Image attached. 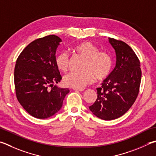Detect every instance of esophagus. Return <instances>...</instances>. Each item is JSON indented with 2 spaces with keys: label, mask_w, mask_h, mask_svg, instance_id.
<instances>
[{
  "label": "esophagus",
  "mask_w": 156,
  "mask_h": 156,
  "mask_svg": "<svg viewBox=\"0 0 156 156\" xmlns=\"http://www.w3.org/2000/svg\"><path fill=\"white\" fill-rule=\"evenodd\" d=\"M73 90H75V91H80V92H82V91H83V90H84V89H73Z\"/></svg>",
  "instance_id": "1"
}]
</instances>
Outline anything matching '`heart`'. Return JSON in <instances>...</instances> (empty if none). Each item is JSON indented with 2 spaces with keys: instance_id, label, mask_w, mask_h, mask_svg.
<instances>
[{
  "instance_id": "1",
  "label": "heart",
  "mask_w": 156,
  "mask_h": 156,
  "mask_svg": "<svg viewBox=\"0 0 156 156\" xmlns=\"http://www.w3.org/2000/svg\"><path fill=\"white\" fill-rule=\"evenodd\" d=\"M73 50L86 59L83 72H69L64 76L66 86L74 89H83L96 79L103 80L108 77L112 72L113 61L110 54L100 48L91 42L84 41L73 47ZM55 65L58 69L66 72L69 67V56L66 52H61L56 56Z\"/></svg>"
}]
</instances>
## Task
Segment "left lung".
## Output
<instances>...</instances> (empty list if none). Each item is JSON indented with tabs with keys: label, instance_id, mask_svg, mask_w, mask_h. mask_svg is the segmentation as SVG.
<instances>
[{
	"label": "left lung",
	"instance_id": "1",
	"mask_svg": "<svg viewBox=\"0 0 156 156\" xmlns=\"http://www.w3.org/2000/svg\"><path fill=\"white\" fill-rule=\"evenodd\" d=\"M116 52V66L98 88V98L89 106L93 115L103 120L121 117L134 103L141 81L139 59L125 42L108 38Z\"/></svg>",
	"mask_w": 156,
	"mask_h": 156
}]
</instances>
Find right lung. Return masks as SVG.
I'll return each mask as SVG.
<instances>
[{"mask_svg":"<svg viewBox=\"0 0 156 156\" xmlns=\"http://www.w3.org/2000/svg\"><path fill=\"white\" fill-rule=\"evenodd\" d=\"M61 41L55 35L36 39L22 50L16 61L14 83L17 99L35 118L47 119L56 114L69 92L67 88L53 84L62 79L55 61Z\"/></svg>","mask_w":156,"mask_h":156,"instance_id":"add662e5","label":"right lung"}]
</instances>
